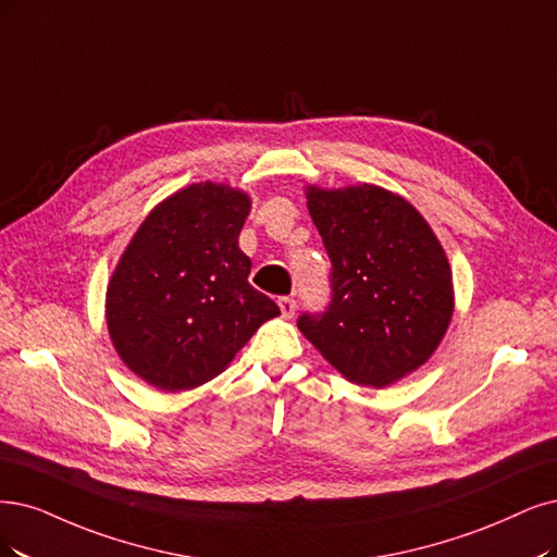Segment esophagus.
<instances>
[{
  "label": "esophagus",
  "instance_id": "esophagus-1",
  "mask_svg": "<svg viewBox=\"0 0 557 557\" xmlns=\"http://www.w3.org/2000/svg\"><path fill=\"white\" fill-rule=\"evenodd\" d=\"M277 305H280V312H282V317H284V319H292V317L296 314V307H298V302H296L294 298H289V296H282V298L277 300Z\"/></svg>",
  "mask_w": 557,
  "mask_h": 557
}]
</instances>
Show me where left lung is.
Returning a JSON list of instances; mask_svg holds the SVG:
<instances>
[{
    "instance_id": "left-lung-1",
    "label": "left lung",
    "mask_w": 557,
    "mask_h": 557,
    "mask_svg": "<svg viewBox=\"0 0 557 557\" xmlns=\"http://www.w3.org/2000/svg\"><path fill=\"white\" fill-rule=\"evenodd\" d=\"M333 298L300 333L351 383L385 387L436 351L455 312L445 250L413 203L379 185H307Z\"/></svg>"
}]
</instances>
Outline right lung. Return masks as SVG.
<instances>
[{
    "label": "right lung",
    "instance_id": "right-lung-1",
    "mask_svg": "<svg viewBox=\"0 0 557 557\" xmlns=\"http://www.w3.org/2000/svg\"><path fill=\"white\" fill-rule=\"evenodd\" d=\"M250 197L224 183H193L160 201L121 255L106 319L119 358L164 393L222 374L280 307L247 282L238 247Z\"/></svg>",
    "mask_w": 557,
    "mask_h": 557
}]
</instances>
